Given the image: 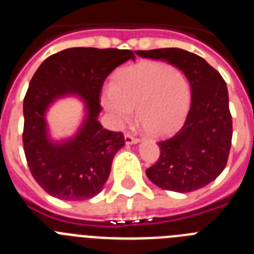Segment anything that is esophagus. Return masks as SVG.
Listing matches in <instances>:
<instances>
[{
  "label": "esophagus",
  "mask_w": 254,
  "mask_h": 254,
  "mask_svg": "<svg viewBox=\"0 0 254 254\" xmlns=\"http://www.w3.org/2000/svg\"><path fill=\"white\" fill-rule=\"evenodd\" d=\"M125 141H126V143H127V145H132V143L140 142V138L133 137L132 134L127 133V134H126V136H125Z\"/></svg>",
  "instance_id": "esophagus-1"
}]
</instances>
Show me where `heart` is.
<instances>
[{
	"label": "heart",
	"mask_w": 254,
	"mask_h": 254,
	"mask_svg": "<svg viewBox=\"0 0 254 254\" xmlns=\"http://www.w3.org/2000/svg\"><path fill=\"white\" fill-rule=\"evenodd\" d=\"M190 82L182 69L161 62H141L123 68L102 94V103L117 123L136 117L149 133L163 134L185 118Z\"/></svg>",
	"instance_id": "obj_1"
}]
</instances>
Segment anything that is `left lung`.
<instances>
[{"mask_svg": "<svg viewBox=\"0 0 254 254\" xmlns=\"http://www.w3.org/2000/svg\"><path fill=\"white\" fill-rule=\"evenodd\" d=\"M140 57L164 60L190 82V107L181 128L159 142V160L146 170L158 187L187 193L205 187L226 167L233 122L224 78L202 57L179 48L137 51Z\"/></svg>", "mask_w": 254, "mask_h": 254, "instance_id": "obj_1", "label": "left lung"}]
</instances>
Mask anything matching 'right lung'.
I'll list each match as a JSON object with an SVG mask.
<instances>
[{
	"instance_id": "1",
	"label": "right lung",
	"mask_w": 254,
	"mask_h": 254,
	"mask_svg": "<svg viewBox=\"0 0 254 254\" xmlns=\"http://www.w3.org/2000/svg\"><path fill=\"white\" fill-rule=\"evenodd\" d=\"M128 60H134L129 49L68 48L49 56L31 78L24 98L22 143L31 176L51 196L84 201L104 187L125 137L98 121L100 93L108 75ZM67 95L84 102L87 116L75 136L55 143L48 136L45 113Z\"/></svg>"
}]
</instances>
